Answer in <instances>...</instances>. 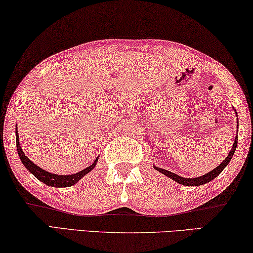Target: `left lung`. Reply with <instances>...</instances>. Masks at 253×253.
<instances>
[{
	"label": "left lung",
	"instance_id": "obj_1",
	"mask_svg": "<svg viewBox=\"0 0 253 253\" xmlns=\"http://www.w3.org/2000/svg\"><path fill=\"white\" fill-rule=\"evenodd\" d=\"M235 114H236V110H235ZM236 116H237V114H236ZM237 126H239V120H237ZM237 129H239V127H237ZM236 146H237V135L235 136L234 143H233L231 152H229L228 156L225 158V160L223 161V163H221L219 166H218V167L212 169V170H211V171L207 172V174H205L203 176L194 177V178H185V177H182V176L177 175V174H175V172L166 170V169L159 168V167H156V166H154V165H153V168L156 169V170L160 171L161 174H164V175H166L167 177H169V178H170V179L175 180L176 183L182 184V185H185V186H200V185H203V184H206V183H209L210 180L214 179L218 175L220 174L221 171L224 170V168L228 165V163H231V160H232V158H233V154H234L235 150H236Z\"/></svg>",
	"mask_w": 253,
	"mask_h": 253
}]
</instances>
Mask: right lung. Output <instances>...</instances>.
I'll return each instance as SVG.
<instances>
[{"label": "right lung", "instance_id": "right-lung-1", "mask_svg": "<svg viewBox=\"0 0 253 253\" xmlns=\"http://www.w3.org/2000/svg\"><path fill=\"white\" fill-rule=\"evenodd\" d=\"M16 144H17V151H18V156L20 158L21 163L24 164L27 170H29L32 174L36 177L37 179L43 182L45 185L47 186H52V187H69L73 186L76 184L78 180H81L83 177L85 175H87L90 170H93L95 168L97 159L96 158L94 163L88 166L87 168L83 169L82 171H78L76 174H71V175H56V174H52V172H48L46 170H44L43 168L39 167V166L35 165L32 160H29L28 157H26V154L24 153V151L21 149L20 142H19V135H18V127L16 126Z\"/></svg>", "mask_w": 253, "mask_h": 253}]
</instances>
